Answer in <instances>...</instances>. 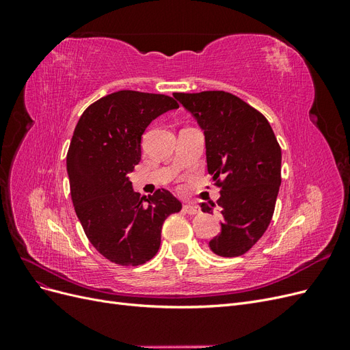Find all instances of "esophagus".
I'll return each instance as SVG.
<instances>
[{
    "label": "esophagus",
    "mask_w": 350,
    "mask_h": 350,
    "mask_svg": "<svg viewBox=\"0 0 350 350\" xmlns=\"http://www.w3.org/2000/svg\"><path fill=\"white\" fill-rule=\"evenodd\" d=\"M184 211H185V213H188V215H197L198 211H200V208L196 204H185L184 206Z\"/></svg>",
    "instance_id": "34e87169"
}]
</instances>
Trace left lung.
I'll use <instances>...</instances> for the list:
<instances>
[{"label": "left lung", "mask_w": 350, "mask_h": 350, "mask_svg": "<svg viewBox=\"0 0 350 350\" xmlns=\"http://www.w3.org/2000/svg\"><path fill=\"white\" fill-rule=\"evenodd\" d=\"M204 131L207 171L220 187L216 203H200L221 215L208 247L220 257H238L267 226L280 188L282 150L269 121L234 94L213 90L174 93Z\"/></svg>", "instance_id": "left-lung-1"}]
</instances>
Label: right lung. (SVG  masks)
<instances>
[{
	"label": "right lung",
	"mask_w": 350,
	"mask_h": 350,
	"mask_svg": "<svg viewBox=\"0 0 350 350\" xmlns=\"http://www.w3.org/2000/svg\"><path fill=\"white\" fill-rule=\"evenodd\" d=\"M178 108L165 94L120 90L92 103L74 130L67 153L74 210L92 245L115 264L152 260L165 219L183 207L165 188L140 198L129 176L142 161L147 126Z\"/></svg>",
	"instance_id": "1"
}]
</instances>
